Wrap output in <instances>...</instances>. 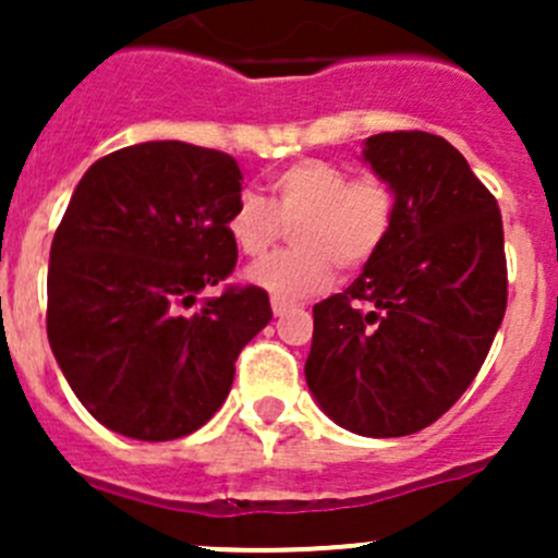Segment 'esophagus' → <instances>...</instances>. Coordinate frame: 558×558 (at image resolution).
Returning <instances> with one entry per match:
<instances>
[{
	"label": "esophagus",
	"instance_id": "1",
	"mask_svg": "<svg viewBox=\"0 0 558 558\" xmlns=\"http://www.w3.org/2000/svg\"><path fill=\"white\" fill-rule=\"evenodd\" d=\"M270 307H274V315H284L293 310V304L290 302H282V299H270Z\"/></svg>",
	"mask_w": 558,
	"mask_h": 558
}]
</instances>
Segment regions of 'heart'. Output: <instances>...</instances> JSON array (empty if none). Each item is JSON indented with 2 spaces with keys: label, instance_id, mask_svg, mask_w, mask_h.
<instances>
[{
  "label": "heart",
  "instance_id": "obj_1",
  "mask_svg": "<svg viewBox=\"0 0 558 558\" xmlns=\"http://www.w3.org/2000/svg\"><path fill=\"white\" fill-rule=\"evenodd\" d=\"M397 220V190L379 172L352 175L329 159H299L270 175V201L240 192L226 218L231 243L248 259H263L293 226L295 248L256 265V288L293 302L329 284L332 270L366 268Z\"/></svg>",
  "mask_w": 558,
  "mask_h": 558
}]
</instances>
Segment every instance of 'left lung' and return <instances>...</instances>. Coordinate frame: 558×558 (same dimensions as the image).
Segmentation results:
<instances>
[{
    "mask_svg": "<svg viewBox=\"0 0 558 558\" xmlns=\"http://www.w3.org/2000/svg\"><path fill=\"white\" fill-rule=\"evenodd\" d=\"M363 156L397 190V220L363 274L313 307L304 377L340 427L411 436L456 405L489 354L509 302L502 218L436 133H377Z\"/></svg>",
    "mask_w": 558,
    "mask_h": 558,
    "instance_id": "1",
    "label": "left lung"
}]
</instances>
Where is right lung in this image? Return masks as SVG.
Here are the masks:
<instances>
[{"instance_id": "1", "label": "right lung", "mask_w": 558, "mask_h": 558, "mask_svg": "<svg viewBox=\"0 0 558 558\" xmlns=\"http://www.w3.org/2000/svg\"><path fill=\"white\" fill-rule=\"evenodd\" d=\"M229 153L142 142L88 167L52 236L47 338L97 422L140 441L206 425L243 347L274 318L236 265L226 218L243 190Z\"/></svg>"}]
</instances>
